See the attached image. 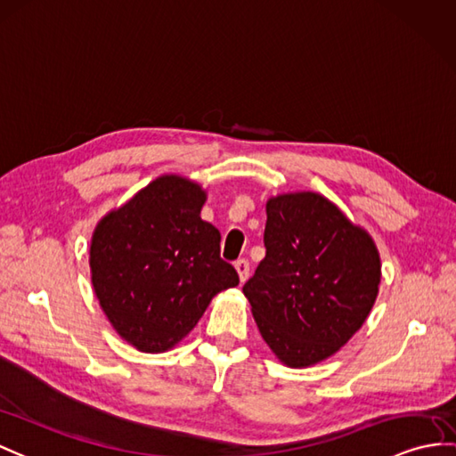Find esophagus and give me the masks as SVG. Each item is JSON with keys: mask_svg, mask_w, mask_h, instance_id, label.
<instances>
[{"mask_svg": "<svg viewBox=\"0 0 456 456\" xmlns=\"http://www.w3.org/2000/svg\"><path fill=\"white\" fill-rule=\"evenodd\" d=\"M234 266H236V271H238V274H240V281L246 282L248 276H249V261H248V259H238V261L234 263Z\"/></svg>", "mask_w": 456, "mask_h": 456, "instance_id": "obj_1", "label": "esophagus"}]
</instances>
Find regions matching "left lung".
<instances>
[{
    "instance_id": "1",
    "label": "left lung",
    "mask_w": 456,
    "mask_h": 456,
    "mask_svg": "<svg viewBox=\"0 0 456 456\" xmlns=\"http://www.w3.org/2000/svg\"><path fill=\"white\" fill-rule=\"evenodd\" d=\"M265 259L243 284L263 340L288 368L338 352L365 323L381 282L371 236L327 197L266 201Z\"/></svg>"
}]
</instances>
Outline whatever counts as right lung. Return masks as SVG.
Returning <instances> with one entry per match:
<instances>
[{"instance_id":"right-lung-1","label":"right lung","mask_w":456,"mask_h":456,"mask_svg":"<svg viewBox=\"0 0 456 456\" xmlns=\"http://www.w3.org/2000/svg\"><path fill=\"white\" fill-rule=\"evenodd\" d=\"M205 199L187 177L160 175L94 230V294L118 335L141 352L174 348L210 299L240 284L220 259V232L201 220Z\"/></svg>"}]
</instances>
